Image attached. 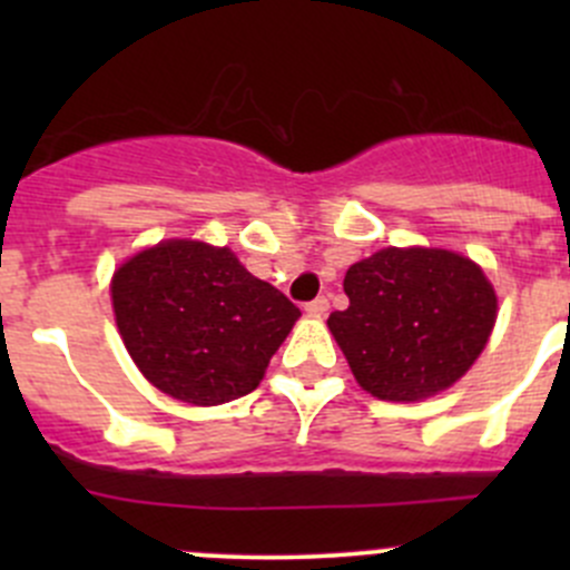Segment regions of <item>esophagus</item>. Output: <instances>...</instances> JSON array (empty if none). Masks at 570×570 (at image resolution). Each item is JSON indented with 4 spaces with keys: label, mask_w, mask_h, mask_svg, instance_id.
Listing matches in <instances>:
<instances>
[{
    "label": "esophagus",
    "mask_w": 570,
    "mask_h": 570,
    "mask_svg": "<svg viewBox=\"0 0 570 570\" xmlns=\"http://www.w3.org/2000/svg\"><path fill=\"white\" fill-rule=\"evenodd\" d=\"M327 306H331L327 297H314L312 303H306V312L314 314V317H322V314H327Z\"/></svg>",
    "instance_id": "34e87169"
}]
</instances>
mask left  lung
Segmentation results:
<instances>
[{
	"instance_id": "8db88e82",
	"label": "left lung",
	"mask_w": 570,
	"mask_h": 570,
	"mask_svg": "<svg viewBox=\"0 0 570 570\" xmlns=\"http://www.w3.org/2000/svg\"><path fill=\"white\" fill-rule=\"evenodd\" d=\"M350 306L327 317L361 389L413 402L450 389L491 336L497 295L469 258L386 248L344 275Z\"/></svg>"
}]
</instances>
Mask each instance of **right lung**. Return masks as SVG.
Segmentation results:
<instances>
[{
  "instance_id": "1",
  "label": "right lung",
  "mask_w": 570,
  "mask_h": 570,
  "mask_svg": "<svg viewBox=\"0 0 570 570\" xmlns=\"http://www.w3.org/2000/svg\"><path fill=\"white\" fill-rule=\"evenodd\" d=\"M112 308L142 375L189 405L250 394L301 317L232 250L187 239L129 258L112 278Z\"/></svg>"
}]
</instances>
